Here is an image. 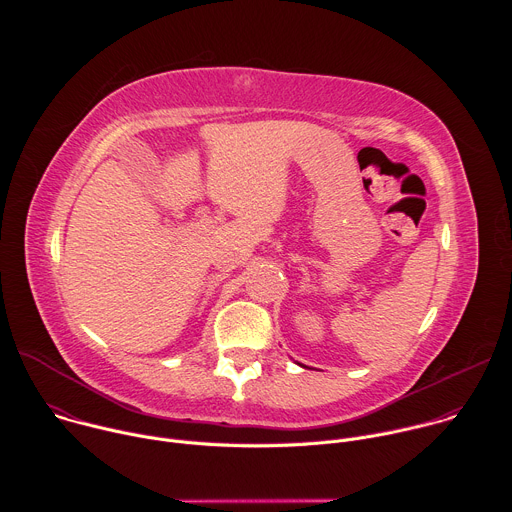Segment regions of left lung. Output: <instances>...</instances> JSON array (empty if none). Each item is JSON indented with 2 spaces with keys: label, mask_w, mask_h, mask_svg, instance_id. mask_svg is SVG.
Masks as SVG:
<instances>
[{
  "label": "left lung",
  "mask_w": 512,
  "mask_h": 512,
  "mask_svg": "<svg viewBox=\"0 0 512 512\" xmlns=\"http://www.w3.org/2000/svg\"><path fill=\"white\" fill-rule=\"evenodd\" d=\"M298 364H300V362H298Z\"/></svg>",
  "instance_id": "1"
}]
</instances>
